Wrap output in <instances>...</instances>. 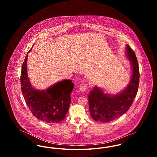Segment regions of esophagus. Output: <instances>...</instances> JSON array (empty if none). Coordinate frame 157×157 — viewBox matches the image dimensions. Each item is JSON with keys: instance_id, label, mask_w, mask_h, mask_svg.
Wrapping results in <instances>:
<instances>
[{"instance_id": "obj_1", "label": "esophagus", "mask_w": 157, "mask_h": 157, "mask_svg": "<svg viewBox=\"0 0 157 157\" xmlns=\"http://www.w3.org/2000/svg\"><path fill=\"white\" fill-rule=\"evenodd\" d=\"M86 88H87V87H86V85H82L81 86H80L79 89L81 92H85L86 90Z\"/></svg>"}]
</instances>
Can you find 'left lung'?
<instances>
[{
  "instance_id": "8db88e82",
  "label": "left lung",
  "mask_w": 157,
  "mask_h": 157,
  "mask_svg": "<svg viewBox=\"0 0 157 157\" xmlns=\"http://www.w3.org/2000/svg\"><path fill=\"white\" fill-rule=\"evenodd\" d=\"M126 56L130 61L132 74L124 90L117 94L105 93L104 90L95 86L90 91L88 102L91 117L100 122H109L116 120L127 112L138 92L140 71L138 62L133 50L126 46Z\"/></svg>"
}]
</instances>
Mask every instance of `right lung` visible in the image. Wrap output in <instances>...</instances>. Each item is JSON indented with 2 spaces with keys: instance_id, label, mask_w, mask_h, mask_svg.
<instances>
[{
  "instance_id": "right-lung-1",
  "label": "right lung",
  "mask_w": 157,
  "mask_h": 157,
  "mask_svg": "<svg viewBox=\"0 0 157 157\" xmlns=\"http://www.w3.org/2000/svg\"><path fill=\"white\" fill-rule=\"evenodd\" d=\"M32 48L27 53L22 66L21 83L23 96L29 109L36 118L48 123H58L66 117L74 85L72 80L64 79L46 90L33 88L27 72L28 56Z\"/></svg>"
}]
</instances>
